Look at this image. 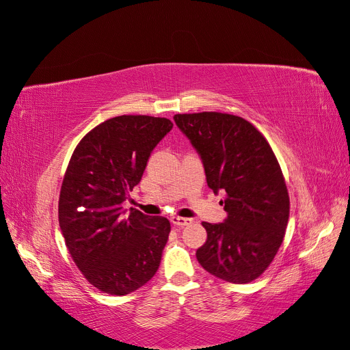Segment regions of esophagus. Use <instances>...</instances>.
<instances>
[{"label": "esophagus", "mask_w": 350, "mask_h": 350, "mask_svg": "<svg viewBox=\"0 0 350 350\" xmlns=\"http://www.w3.org/2000/svg\"><path fill=\"white\" fill-rule=\"evenodd\" d=\"M172 223H173L174 226H177V228H183V226L191 225V223H192V219H185V217H178V216H176V217H172Z\"/></svg>", "instance_id": "esophagus-1"}]
</instances>
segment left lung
<instances>
[{
  "label": "left lung",
  "instance_id": "obj_1",
  "mask_svg": "<svg viewBox=\"0 0 350 350\" xmlns=\"http://www.w3.org/2000/svg\"><path fill=\"white\" fill-rule=\"evenodd\" d=\"M177 127L198 152L207 185L225 192L223 223L202 221L207 241L196 258L208 273L232 284L257 280L285 235L290 198L281 167L252 122L221 112L177 113Z\"/></svg>",
  "mask_w": 350,
  "mask_h": 350
}]
</instances>
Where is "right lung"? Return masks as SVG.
<instances>
[{
  "label": "right lung",
  "instance_id": "add662e5",
  "mask_svg": "<svg viewBox=\"0 0 350 350\" xmlns=\"http://www.w3.org/2000/svg\"><path fill=\"white\" fill-rule=\"evenodd\" d=\"M173 129L167 118L121 115L78 143L59 198V225L72 260L98 291L125 295L158 271L172 230L165 217L121 204L145 172L150 152Z\"/></svg>",
  "mask_w": 350,
  "mask_h": 350
}]
</instances>
